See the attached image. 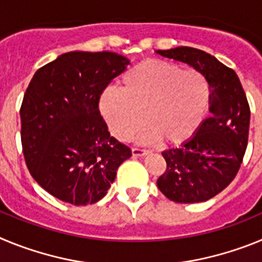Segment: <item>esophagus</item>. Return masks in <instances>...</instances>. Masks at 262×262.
Instances as JSON below:
<instances>
[{"mask_svg": "<svg viewBox=\"0 0 262 262\" xmlns=\"http://www.w3.org/2000/svg\"><path fill=\"white\" fill-rule=\"evenodd\" d=\"M131 152H133V156L135 157H142L148 154L147 149H142V148H136V147H134L133 149H131Z\"/></svg>", "mask_w": 262, "mask_h": 262, "instance_id": "obj_1", "label": "esophagus"}]
</instances>
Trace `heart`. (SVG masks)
I'll list each match as a JSON object with an SVG mask.
<instances>
[{
    "label": "heart",
    "mask_w": 262,
    "mask_h": 262,
    "mask_svg": "<svg viewBox=\"0 0 262 262\" xmlns=\"http://www.w3.org/2000/svg\"><path fill=\"white\" fill-rule=\"evenodd\" d=\"M210 102L211 89L202 72L152 59L127 71L118 81V92L103 93L99 111L120 142L129 140L145 122L144 142L178 147L198 133Z\"/></svg>",
    "instance_id": "1"
}]
</instances>
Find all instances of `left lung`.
I'll list each match as a JSON object with an SVG mask.
<instances>
[{
	"mask_svg": "<svg viewBox=\"0 0 262 262\" xmlns=\"http://www.w3.org/2000/svg\"><path fill=\"white\" fill-rule=\"evenodd\" d=\"M206 76L211 89L210 118L191 140L163 152L160 191L173 202H205L224 190L239 172L249 135L251 108L235 71L205 51L177 47L157 51Z\"/></svg>",
	"mask_w": 262,
	"mask_h": 262,
	"instance_id": "obj_1",
	"label": "left lung"
}]
</instances>
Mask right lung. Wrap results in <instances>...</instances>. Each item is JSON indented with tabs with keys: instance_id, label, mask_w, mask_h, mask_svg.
Wrapping results in <instances>:
<instances>
[{
	"instance_id": "right-lung-1",
	"label": "right lung",
	"mask_w": 262,
	"mask_h": 262,
	"mask_svg": "<svg viewBox=\"0 0 262 262\" xmlns=\"http://www.w3.org/2000/svg\"><path fill=\"white\" fill-rule=\"evenodd\" d=\"M114 52L62 53L36 71L20 106V140L30 173L62 202L86 206L106 195L131 149L110 136L99 99L128 67Z\"/></svg>"
}]
</instances>
